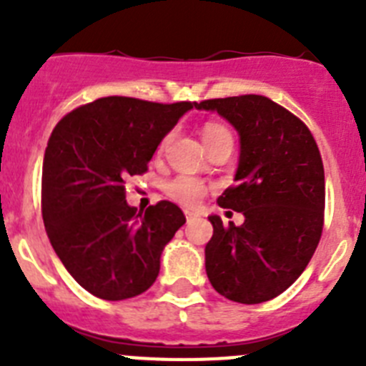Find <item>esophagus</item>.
Instances as JSON below:
<instances>
[{"label": "esophagus", "mask_w": 366, "mask_h": 366, "mask_svg": "<svg viewBox=\"0 0 366 366\" xmlns=\"http://www.w3.org/2000/svg\"><path fill=\"white\" fill-rule=\"evenodd\" d=\"M185 216H187V222H190V219L196 218V212H192V211H185Z\"/></svg>", "instance_id": "1"}]
</instances>
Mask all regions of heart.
<instances>
[{
	"label": "heart",
	"mask_w": 366,
	"mask_h": 366,
	"mask_svg": "<svg viewBox=\"0 0 366 366\" xmlns=\"http://www.w3.org/2000/svg\"><path fill=\"white\" fill-rule=\"evenodd\" d=\"M223 132H227V128H225V126L218 124V122H207L202 130L203 143L211 141L212 137L223 134ZM163 144H164V141H163ZM163 144H161V148H163ZM164 190H167V194L174 199V202L181 203V205L192 207V205H196V203H198L203 196H205L207 185L203 183V181L196 179V177H192V176H177V177H174L172 181H168L167 187H164Z\"/></svg>",
	"instance_id": "obj_1"
}]
</instances>
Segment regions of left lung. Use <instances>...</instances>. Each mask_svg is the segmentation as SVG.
<instances>
[{
  "mask_svg": "<svg viewBox=\"0 0 366 366\" xmlns=\"http://www.w3.org/2000/svg\"><path fill=\"white\" fill-rule=\"evenodd\" d=\"M218 112L240 135L234 187L218 205L244 214L223 227L209 216L212 238L205 269L225 299L260 304L279 297L300 277L321 240L325 168L308 126L267 97L240 95L196 102Z\"/></svg>",
  "mask_w": 366,
  "mask_h": 366,
  "instance_id": "8db88e82",
  "label": "left lung"
}]
</instances>
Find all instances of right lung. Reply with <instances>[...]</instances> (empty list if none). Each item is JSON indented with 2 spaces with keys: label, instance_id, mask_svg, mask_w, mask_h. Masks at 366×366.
Returning a JSON list of instances; mask_svg holds the SVG:
<instances>
[{
  "label": "right lung",
  "instance_id": "right-lung-1",
  "mask_svg": "<svg viewBox=\"0 0 366 366\" xmlns=\"http://www.w3.org/2000/svg\"><path fill=\"white\" fill-rule=\"evenodd\" d=\"M194 104L104 97L67 113L51 134L41 174L45 231L92 295L132 299L157 279L161 253L185 214L170 202L137 212L126 203L124 183L147 172L164 135Z\"/></svg>",
  "mask_w": 366,
  "mask_h": 366
}]
</instances>
